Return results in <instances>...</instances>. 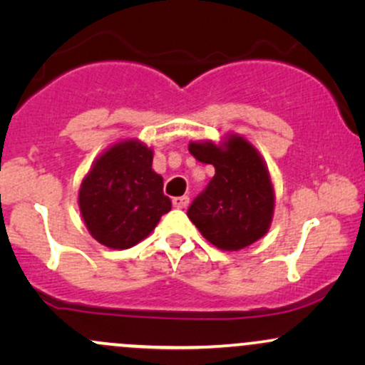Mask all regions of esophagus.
<instances>
[{
  "mask_svg": "<svg viewBox=\"0 0 365 365\" xmlns=\"http://www.w3.org/2000/svg\"><path fill=\"white\" fill-rule=\"evenodd\" d=\"M188 202H190V199H188L187 195L175 197V199H173V206L177 209H185L188 206Z\"/></svg>",
  "mask_w": 365,
  "mask_h": 365,
  "instance_id": "34e87169",
  "label": "esophagus"
}]
</instances>
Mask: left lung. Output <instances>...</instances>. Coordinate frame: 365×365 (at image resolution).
I'll return each instance as SVG.
<instances>
[{"label": "left lung", "instance_id": "obj_1", "mask_svg": "<svg viewBox=\"0 0 365 365\" xmlns=\"http://www.w3.org/2000/svg\"><path fill=\"white\" fill-rule=\"evenodd\" d=\"M188 150L216 170L187 211L200 235L230 252L266 235L274 215V187L261 153L238 133H228L220 144L192 140Z\"/></svg>", "mask_w": 365, "mask_h": 365}]
</instances>
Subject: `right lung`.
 Segmentation results:
<instances>
[{"label": "right lung", "mask_w": 365, "mask_h": 365, "mask_svg": "<svg viewBox=\"0 0 365 365\" xmlns=\"http://www.w3.org/2000/svg\"><path fill=\"white\" fill-rule=\"evenodd\" d=\"M154 150L137 139L118 140L96 158L78 188V207L94 240L115 250L150 235L171 209Z\"/></svg>", "instance_id": "obj_1"}]
</instances>
